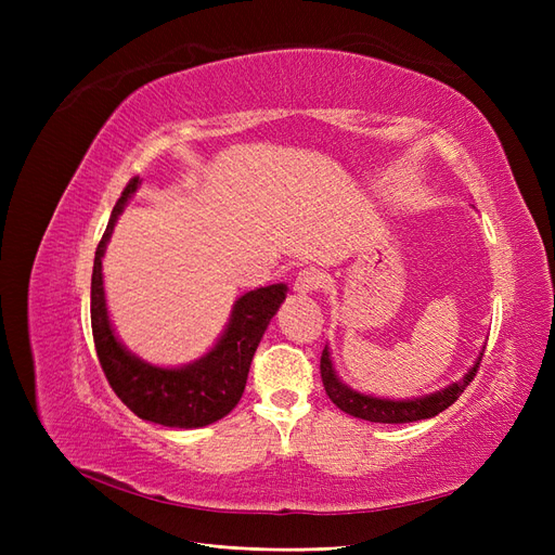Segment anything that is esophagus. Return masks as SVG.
I'll return each instance as SVG.
<instances>
[{"mask_svg":"<svg viewBox=\"0 0 555 555\" xmlns=\"http://www.w3.org/2000/svg\"><path fill=\"white\" fill-rule=\"evenodd\" d=\"M319 287H322V275H319L317 271H312V268H306V271H300L294 280V292L296 294H312L317 292Z\"/></svg>","mask_w":555,"mask_h":555,"instance_id":"1","label":"esophagus"}]
</instances>
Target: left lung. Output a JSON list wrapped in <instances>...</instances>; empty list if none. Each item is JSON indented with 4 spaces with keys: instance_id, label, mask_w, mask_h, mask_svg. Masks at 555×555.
Returning <instances> with one entry per match:
<instances>
[{
    "instance_id": "obj_1",
    "label": "left lung",
    "mask_w": 555,
    "mask_h": 555,
    "mask_svg": "<svg viewBox=\"0 0 555 555\" xmlns=\"http://www.w3.org/2000/svg\"><path fill=\"white\" fill-rule=\"evenodd\" d=\"M481 357L483 351H479L475 365L463 375V379L453 382L435 393H428L422 398H405V400L377 398V396H367L351 389V386H347L338 377V373H335L328 345L322 351V365H319V371H322L326 396L335 402V408H340L345 414L365 418V422H375V424H410V422H422V418L438 416L449 405H453V402L459 400V396L465 391V386L473 382L477 367L481 363Z\"/></svg>"
}]
</instances>
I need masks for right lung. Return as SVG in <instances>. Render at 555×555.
Returning <instances> with one entry per match:
<instances>
[{
  "instance_id": "right-lung-1",
  "label": "right lung",
  "mask_w": 555,
  "mask_h": 555,
  "mask_svg": "<svg viewBox=\"0 0 555 555\" xmlns=\"http://www.w3.org/2000/svg\"><path fill=\"white\" fill-rule=\"evenodd\" d=\"M133 178L111 212L108 227L94 251L92 268V335L99 363L113 391L143 422L169 428H201L220 422L245 391L251 357L271 324V319L287 298V284H268L243 294L231 308L229 322L220 338L204 357L178 367L147 363L129 351L115 335L106 308L102 259L113 236L117 217L133 192Z\"/></svg>"
}]
</instances>
